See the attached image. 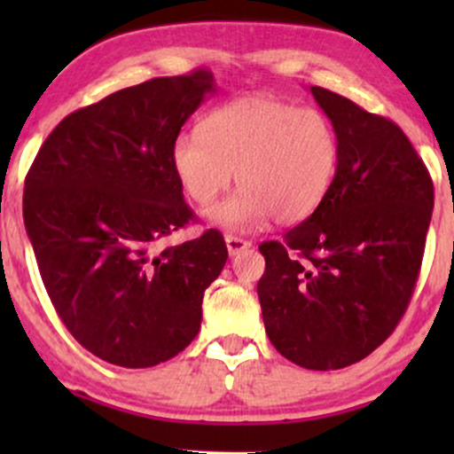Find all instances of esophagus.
Listing matches in <instances>:
<instances>
[{
	"mask_svg": "<svg viewBox=\"0 0 454 454\" xmlns=\"http://www.w3.org/2000/svg\"><path fill=\"white\" fill-rule=\"evenodd\" d=\"M226 247H228V254L231 256H237V254H241L243 249L252 247V243L245 241L241 237H234V234H226Z\"/></svg>",
	"mask_w": 454,
	"mask_h": 454,
	"instance_id": "esophagus-1",
	"label": "esophagus"
}]
</instances>
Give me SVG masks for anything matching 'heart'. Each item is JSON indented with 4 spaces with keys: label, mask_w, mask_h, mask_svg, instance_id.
<instances>
[{
    "label": "heart",
    "mask_w": 454,
    "mask_h": 454,
    "mask_svg": "<svg viewBox=\"0 0 454 454\" xmlns=\"http://www.w3.org/2000/svg\"><path fill=\"white\" fill-rule=\"evenodd\" d=\"M170 164L198 207H209L226 192L237 170L241 187L209 211L217 226L249 231L270 217L296 223L331 190L340 168V137L317 108L247 96L207 113L200 132L179 134Z\"/></svg>",
    "instance_id": "heart-1"
}]
</instances>
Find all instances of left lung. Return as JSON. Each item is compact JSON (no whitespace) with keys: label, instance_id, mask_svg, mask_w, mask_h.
I'll list each match as a JSON object with an SVG mask.
<instances>
[{"label":"left lung","instance_id":"1","mask_svg":"<svg viewBox=\"0 0 454 454\" xmlns=\"http://www.w3.org/2000/svg\"><path fill=\"white\" fill-rule=\"evenodd\" d=\"M309 91L337 129L340 168L305 222L260 245L258 299L275 350L328 372L369 356L408 309L434 184L397 123L340 93Z\"/></svg>","mask_w":454,"mask_h":454}]
</instances>
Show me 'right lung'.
I'll return each mask as SVG.
<instances>
[{"mask_svg": "<svg viewBox=\"0 0 454 454\" xmlns=\"http://www.w3.org/2000/svg\"><path fill=\"white\" fill-rule=\"evenodd\" d=\"M213 91L202 67L114 91L67 114L25 179V228L51 303L102 361L153 367L200 331L202 296L228 258L222 232L160 243L196 217L170 149Z\"/></svg>", "mask_w": 454, "mask_h": 454, "instance_id": "add662e5", "label": "right lung"}]
</instances>
